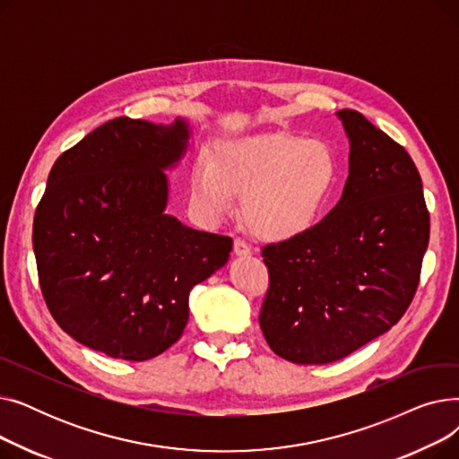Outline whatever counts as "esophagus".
<instances>
[{
	"label": "esophagus",
	"mask_w": 459,
	"mask_h": 459,
	"mask_svg": "<svg viewBox=\"0 0 459 459\" xmlns=\"http://www.w3.org/2000/svg\"><path fill=\"white\" fill-rule=\"evenodd\" d=\"M234 255H238V256L251 255V247L246 244V239H242V238L234 239Z\"/></svg>",
	"instance_id": "34e87169"
}]
</instances>
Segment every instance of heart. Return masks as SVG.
Instances as JSON below:
<instances>
[{
  "label": "heart",
  "instance_id": "1",
  "mask_svg": "<svg viewBox=\"0 0 459 459\" xmlns=\"http://www.w3.org/2000/svg\"><path fill=\"white\" fill-rule=\"evenodd\" d=\"M339 184V161L325 141L262 134L230 141L215 160L201 156L191 171V201L221 215L244 197L247 225L286 242L315 229Z\"/></svg>",
  "mask_w": 459,
  "mask_h": 459
}]
</instances>
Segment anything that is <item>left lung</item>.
<instances>
[{
  "mask_svg": "<svg viewBox=\"0 0 459 459\" xmlns=\"http://www.w3.org/2000/svg\"><path fill=\"white\" fill-rule=\"evenodd\" d=\"M344 193L308 234L262 249L270 286L260 329L298 365H327L387 333L411 305L429 239L422 180L402 144L359 111Z\"/></svg>",
  "mask_w": 459,
  "mask_h": 459,
  "instance_id": "left-lung-1",
  "label": "left lung"
}]
</instances>
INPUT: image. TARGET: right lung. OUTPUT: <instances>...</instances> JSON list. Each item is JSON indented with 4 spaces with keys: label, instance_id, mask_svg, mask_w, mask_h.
<instances>
[{
    "label": "right lung",
    "instance_id": "right-lung-1",
    "mask_svg": "<svg viewBox=\"0 0 459 459\" xmlns=\"http://www.w3.org/2000/svg\"><path fill=\"white\" fill-rule=\"evenodd\" d=\"M182 118L118 117L65 151L33 220L44 301L80 344L147 360L184 333L191 288L225 266L232 238L167 215L163 169L187 147Z\"/></svg>",
    "mask_w": 459,
    "mask_h": 459
}]
</instances>
